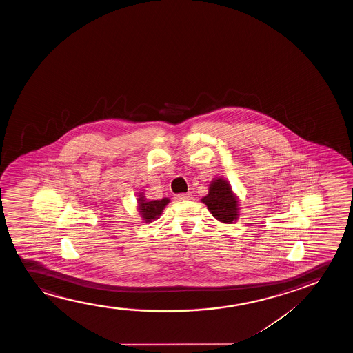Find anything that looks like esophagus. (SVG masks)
Listing matches in <instances>:
<instances>
[{"label": "esophagus", "mask_w": 353, "mask_h": 353, "mask_svg": "<svg viewBox=\"0 0 353 353\" xmlns=\"http://www.w3.org/2000/svg\"><path fill=\"white\" fill-rule=\"evenodd\" d=\"M192 198H193V195L190 193L177 194V195H176V200H179V201L190 200Z\"/></svg>", "instance_id": "obj_1"}]
</instances>
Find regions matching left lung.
<instances>
[{"label": "left lung", "mask_w": 353, "mask_h": 353, "mask_svg": "<svg viewBox=\"0 0 353 353\" xmlns=\"http://www.w3.org/2000/svg\"><path fill=\"white\" fill-rule=\"evenodd\" d=\"M201 201L219 222L230 224L239 216L236 198L232 194L230 184L225 179H214L210 184L208 195L201 199Z\"/></svg>", "instance_id": "obj_1"}]
</instances>
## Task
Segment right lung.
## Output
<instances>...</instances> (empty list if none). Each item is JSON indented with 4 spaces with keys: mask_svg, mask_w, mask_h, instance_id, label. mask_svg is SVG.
Here are the masks:
<instances>
[{
    "mask_svg": "<svg viewBox=\"0 0 353 353\" xmlns=\"http://www.w3.org/2000/svg\"><path fill=\"white\" fill-rule=\"evenodd\" d=\"M170 203L168 198L161 199V200H152L147 201L145 196L140 195L139 198V205H140V212L142 218L145 219V223L152 222V219H157L159 217L165 206Z\"/></svg>",
    "mask_w": 353,
    "mask_h": 353,
    "instance_id": "add662e5",
    "label": "right lung"
}]
</instances>
